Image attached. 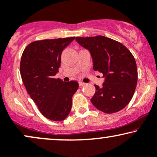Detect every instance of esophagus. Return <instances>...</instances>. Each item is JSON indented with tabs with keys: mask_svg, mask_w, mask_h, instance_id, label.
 Instances as JSON below:
<instances>
[{
	"mask_svg": "<svg viewBox=\"0 0 157 157\" xmlns=\"http://www.w3.org/2000/svg\"><path fill=\"white\" fill-rule=\"evenodd\" d=\"M85 84V83L82 82H79V85H80V87H82V86H84Z\"/></svg>",
	"mask_w": 157,
	"mask_h": 157,
	"instance_id": "esophagus-1",
	"label": "esophagus"
}]
</instances>
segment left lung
<instances>
[{"instance_id":"8db88e82","label":"left lung","mask_w":157,"mask_h":157,"mask_svg":"<svg viewBox=\"0 0 157 157\" xmlns=\"http://www.w3.org/2000/svg\"><path fill=\"white\" fill-rule=\"evenodd\" d=\"M75 40L90 52L93 69L101 72L104 78L102 87L95 85L91 103L107 114L123 109L133 96L138 81L133 56L122 43L101 35Z\"/></svg>"}]
</instances>
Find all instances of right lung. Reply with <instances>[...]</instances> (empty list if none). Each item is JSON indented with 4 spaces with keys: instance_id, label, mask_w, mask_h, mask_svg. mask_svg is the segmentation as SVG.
<instances>
[{
    "instance_id": "obj_1",
    "label": "right lung",
    "mask_w": 157,
    "mask_h": 157,
    "mask_svg": "<svg viewBox=\"0 0 157 157\" xmlns=\"http://www.w3.org/2000/svg\"><path fill=\"white\" fill-rule=\"evenodd\" d=\"M74 39L35 41L26 47L21 56L20 73L27 93L41 114L53 121L67 118L72 109V96L79 87L76 81L55 79L61 53Z\"/></svg>"
}]
</instances>
